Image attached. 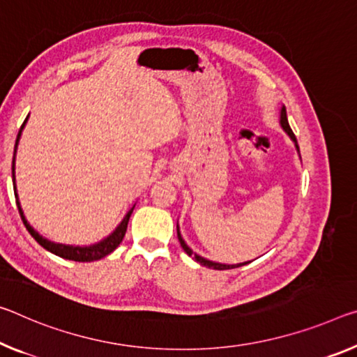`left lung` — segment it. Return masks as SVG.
I'll use <instances>...</instances> for the list:
<instances>
[{
	"label": "left lung",
	"instance_id": "8db88e82",
	"mask_svg": "<svg viewBox=\"0 0 357 357\" xmlns=\"http://www.w3.org/2000/svg\"><path fill=\"white\" fill-rule=\"evenodd\" d=\"M280 123H281V127H282V130H284V132L289 135V138L294 141V143H296V148H297V151H298V144H297V138H296V135H294V132L291 130V127H289V122H287V116H286V107L284 106H281V111H280ZM178 240H179V243H181V248H183V250L185 251V254H189L190 257H194L197 262H199L200 265H203V267H208V268H214V270H229V268H235V267H241V265H246V264H250V262H243V264H236V265H225V264H218V262H213V260H208V259H205V257H202V256H199V254H195L194 251L190 250V248L185 245V241L183 240V236H181V234H179V227H178Z\"/></svg>",
	"mask_w": 357,
	"mask_h": 357
}]
</instances>
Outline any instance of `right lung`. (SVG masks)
I'll use <instances>...</instances> for the list:
<instances>
[{"mask_svg":"<svg viewBox=\"0 0 357 357\" xmlns=\"http://www.w3.org/2000/svg\"><path fill=\"white\" fill-rule=\"evenodd\" d=\"M28 121V116L25 119V122L22 123V127L19 130V135H17V139H15V146H14V157H13V181H14V188H15V152H17V146H19V139H20V135H22V130H24L25 123ZM15 194V203H17V208H19V213H20V218L24 220L26 230L30 231V235L35 238L39 245H41L44 250H47L49 252L55 254V256L59 257H63L68 260H76V262H93V260H100L106 257L107 254H111L112 251L116 250V248L121 245L123 236H126V231H127V225H128V219L132 216L133 213V208L130 209V211L126 214V218L122 219V222L117 225L116 230L112 231L109 236H106L105 240H101L98 243H95V245H90V246H71V245H61V243H54L47 238H44L43 235H39L38 231L31 227L30 224H28V220L24 216V211H22V206H20V202L17 199V189L14 190Z\"/></svg>","mask_w":357,"mask_h":357,"instance_id":"1","label":"right lung"}]
</instances>
